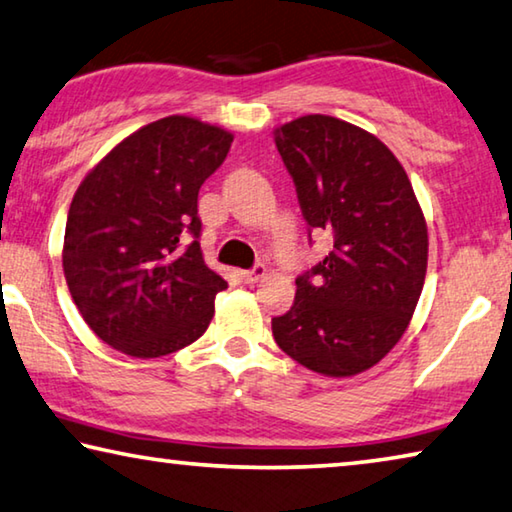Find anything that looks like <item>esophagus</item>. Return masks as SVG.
<instances>
[{"label":"esophagus","instance_id":"esophagus-1","mask_svg":"<svg viewBox=\"0 0 512 512\" xmlns=\"http://www.w3.org/2000/svg\"><path fill=\"white\" fill-rule=\"evenodd\" d=\"M266 275V266L264 264H257L255 269H250V271H241V280L246 282V285H257L259 280H262Z\"/></svg>","mask_w":512,"mask_h":512}]
</instances>
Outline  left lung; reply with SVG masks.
<instances>
[{"mask_svg": "<svg viewBox=\"0 0 512 512\" xmlns=\"http://www.w3.org/2000/svg\"><path fill=\"white\" fill-rule=\"evenodd\" d=\"M300 209L332 250L296 280V300L273 319L289 358L330 378L367 371L399 344L428 266L426 216L387 145L335 116L307 113L273 129Z\"/></svg>", "mask_w": 512, "mask_h": 512, "instance_id": "left-lung-1", "label": "left lung"}]
</instances>
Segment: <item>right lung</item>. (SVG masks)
<instances>
[{"instance_id":"1","label":"right lung","mask_w":512,"mask_h":512,"mask_svg":"<svg viewBox=\"0 0 512 512\" xmlns=\"http://www.w3.org/2000/svg\"><path fill=\"white\" fill-rule=\"evenodd\" d=\"M232 141V132L200 118H159L111 148L77 186L63 275L104 344L150 360L205 335L227 282L189 234H200V186Z\"/></svg>"}]
</instances>
